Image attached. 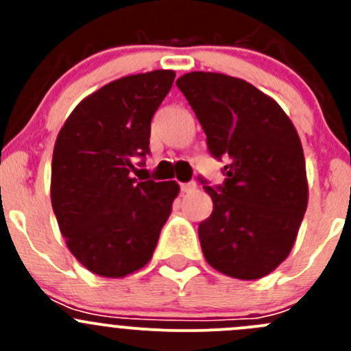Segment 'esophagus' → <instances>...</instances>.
<instances>
[{
	"label": "esophagus",
	"instance_id": "obj_1",
	"mask_svg": "<svg viewBox=\"0 0 351 351\" xmlns=\"http://www.w3.org/2000/svg\"><path fill=\"white\" fill-rule=\"evenodd\" d=\"M180 189H182V192H185V193H189V192H193V190L197 189V183H195V182L182 183V185H180Z\"/></svg>",
	"mask_w": 351,
	"mask_h": 351
}]
</instances>
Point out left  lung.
<instances>
[{
	"label": "left lung",
	"mask_w": 351,
	"mask_h": 351,
	"mask_svg": "<svg viewBox=\"0 0 351 351\" xmlns=\"http://www.w3.org/2000/svg\"><path fill=\"white\" fill-rule=\"evenodd\" d=\"M180 88L224 161V183L208 186L210 217L198 226L204 256L221 274L256 280L289 256L307 208L302 144L274 98L221 73L183 74Z\"/></svg>",
	"instance_id": "obj_1"
}]
</instances>
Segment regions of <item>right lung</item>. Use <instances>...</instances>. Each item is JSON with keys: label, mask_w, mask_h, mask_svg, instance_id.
Instances as JSON below:
<instances>
[{"label": "right lung", "mask_w": 351, "mask_h": 351, "mask_svg": "<svg viewBox=\"0 0 351 351\" xmlns=\"http://www.w3.org/2000/svg\"><path fill=\"white\" fill-rule=\"evenodd\" d=\"M173 81L168 69L112 81L71 112L56 139L52 208L71 253L100 277L151 260L180 192L176 182L130 176L134 158L149 154L151 120Z\"/></svg>", "instance_id": "add662e5"}]
</instances>
